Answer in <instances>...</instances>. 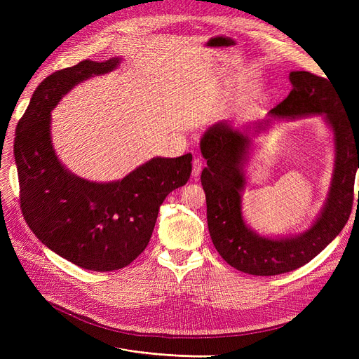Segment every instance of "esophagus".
I'll return each mask as SVG.
<instances>
[{
	"mask_svg": "<svg viewBox=\"0 0 359 359\" xmlns=\"http://www.w3.org/2000/svg\"><path fill=\"white\" fill-rule=\"evenodd\" d=\"M202 168H203V161L198 157V158H194L193 160V170H191V175L193 177H199L201 175V170H202Z\"/></svg>",
	"mask_w": 359,
	"mask_h": 359,
	"instance_id": "1",
	"label": "esophagus"
}]
</instances>
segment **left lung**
Instances as JSON below:
<instances>
[{
    "instance_id": "1",
    "label": "left lung",
    "mask_w": 359,
    "mask_h": 359,
    "mask_svg": "<svg viewBox=\"0 0 359 359\" xmlns=\"http://www.w3.org/2000/svg\"><path fill=\"white\" fill-rule=\"evenodd\" d=\"M292 91L266 119L238 128L229 121L211 126L201 139L206 160L201 181L206 194V220L214 247L231 266L252 276H277L316 257L349 220L353 184L359 169V119L346 112L334 83L309 72H290ZM320 114L334 139V170L329 198L317 220L297 236L265 237L253 231L242 214L243 168L252 149V135L270 126L271 118ZM359 203V191H358Z\"/></svg>"
}]
</instances>
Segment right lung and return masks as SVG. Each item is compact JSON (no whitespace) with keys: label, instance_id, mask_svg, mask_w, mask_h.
I'll use <instances>...</instances> for the list:
<instances>
[{"label":"right lung","instance_id":"obj_1","mask_svg":"<svg viewBox=\"0 0 359 359\" xmlns=\"http://www.w3.org/2000/svg\"><path fill=\"white\" fill-rule=\"evenodd\" d=\"M119 62L116 57L85 60L48 76L32 94L15 137L20 206L29 229L53 253L99 273L121 269L144 252L160 205L191 173V154L154 157L109 182L81 178L60 161L50 135L53 107L73 86Z\"/></svg>","mask_w":359,"mask_h":359}]
</instances>
